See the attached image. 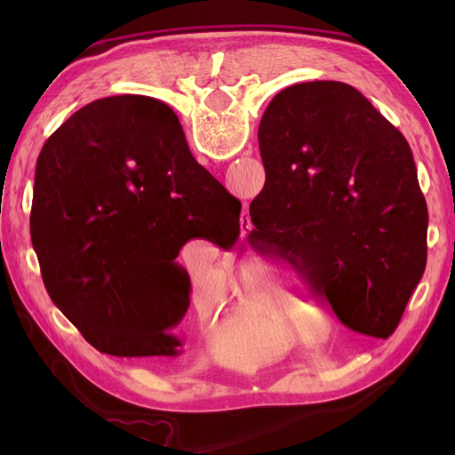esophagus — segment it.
<instances>
[{
	"label": "esophagus",
	"instance_id": "obj_1",
	"mask_svg": "<svg viewBox=\"0 0 455 455\" xmlns=\"http://www.w3.org/2000/svg\"><path fill=\"white\" fill-rule=\"evenodd\" d=\"M248 220V219H246ZM246 228H250V220H248V225H246Z\"/></svg>",
	"mask_w": 455,
	"mask_h": 455
}]
</instances>
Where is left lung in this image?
I'll list each match as a JSON object with an SVG mask.
<instances>
[{"mask_svg": "<svg viewBox=\"0 0 455 455\" xmlns=\"http://www.w3.org/2000/svg\"><path fill=\"white\" fill-rule=\"evenodd\" d=\"M258 140L266 183L248 243L303 269L344 326L389 338L427 267L407 139L352 85L318 80L279 92Z\"/></svg>", "mask_w": 455, "mask_h": 455, "instance_id": "left-lung-1", "label": "left lung"}]
</instances>
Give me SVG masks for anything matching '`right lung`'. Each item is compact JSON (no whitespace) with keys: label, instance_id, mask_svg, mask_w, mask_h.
Segmentation results:
<instances>
[{"label":"right lung","instance_id":"obj_1","mask_svg":"<svg viewBox=\"0 0 455 455\" xmlns=\"http://www.w3.org/2000/svg\"><path fill=\"white\" fill-rule=\"evenodd\" d=\"M240 209L191 156L166 103L113 95L44 142L31 240L52 303L95 350L172 357L191 295L180 250L191 238L235 246Z\"/></svg>","mask_w":455,"mask_h":455}]
</instances>
